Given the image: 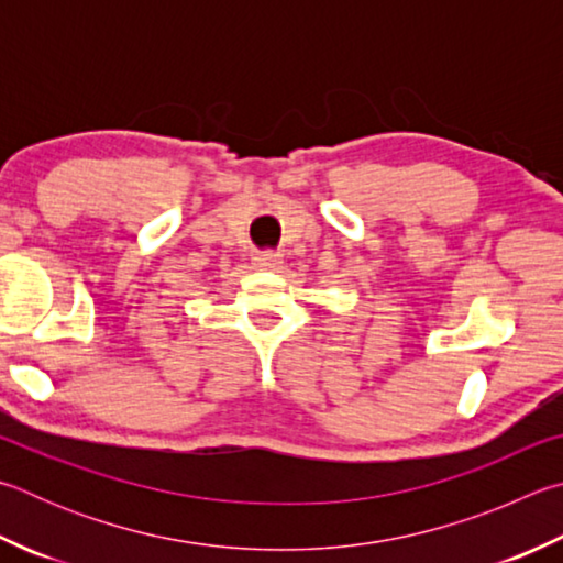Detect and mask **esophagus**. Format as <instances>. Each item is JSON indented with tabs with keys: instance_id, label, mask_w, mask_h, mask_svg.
<instances>
[{
	"instance_id": "obj_1",
	"label": "esophagus",
	"mask_w": 563,
	"mask_h": 563,
	"mask_svg": "<svg viewBox=\"0 0 563 563\" xmlns=\"http://www.w3.org/2000/svg\"><path fill=\"white\" fill-rule=\"evenodd\" d=\"M253 263H255V268H263V271H278V268H280V263H283V255H280V253H273V251L255 253V255H253Z\"/></svg>"
}]
</instances>
